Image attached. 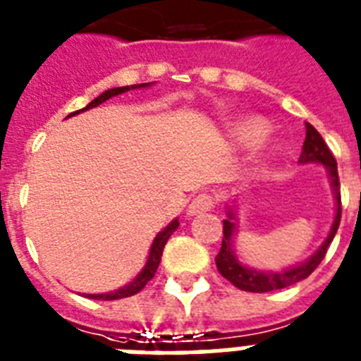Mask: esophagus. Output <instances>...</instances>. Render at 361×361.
<instances>
[{
  "label": "esophagus",
  "mask_w": 361,
  "mask_h": 361,
  "mask_svg": "<svg viewBox=\"0 0 361 361\" xmlns=\"http://www.w3.org/2000/svg\"><path fill=\"white\" fill-rule=\"evenodd\" d=\"M214 204H216L214 195H210V193H199V195H195V197L192 199V202H190L188 214H190V216H197V214L208 212V210H212Z\"/></svg>",
  "instance_id": "34e87169"
}]
</instances>
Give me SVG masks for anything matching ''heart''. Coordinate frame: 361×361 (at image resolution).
I'll list each match as a JSON object with an SVG mask.
<instances>
[{
	"instance_id": "heart-1",
	"label": "heart",
	"mask_w": 361,
	"mask_h": 361,
	"mask_svg": "<svg viewBox=\"0 0 361 361\" xmlns=\"http://www.w3.org/2000/svg\"><path fill=\"white\" fill-rule=\"evenodd\" d=\"M267 133H269V125L264 120H258V118L241 121L240 125H236V129H234V136L243 145L258 144L260 140L266 138Z\"/></svg>"
}]
</instances>
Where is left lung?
I'll return each instance as SVG.
<instances>
[{
  "label": "left lung",
  "instance_id": "left-lung-1",
  "mask_svg": "<svg viewBox=\"0 0 361 361\" xmlns=\"http://www.w3.org/2000/svg\"><path fill=\"white\" fill-rule=\"evenodd\" d=\"M300 162H321L326 166L330 173V180H332V188L336 193V219L334 225L330 228V234L326 238L323 245L319 247V251L315 252L310 260L305 264H300L297 267L286 269L282 273H260V271L249 269L238 264V260L232 255V234H234V214L228 212V219L223 221V241L221 249L216 256L217 271L225 276L231 284L243 291H252V293H266V291L284 290L288 286H293L297 282L305 281L306 276H310L317 269L321 262H323L326 249L334 240L336 232H338L339 221H341V192H339V177H338V162H336L334 154L329 149V145L324 144L323 136L315 130L314 125L306 123V138L305 145H302V154H300Z\"/></svg>",
  "mask_w": 361,
  "mask_h": 361
}]
</instances>
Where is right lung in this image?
Returning <instances> with one entry per match:
<instances>
[{
  "label": "right lung",
  "mask_w": 361,
  "mask_h": 361,
  "mask_svg": "<svg viewBox=\"0 0 361 361\" xmlns=\"http://www.w3.org/2000/svg\"><path fill=\"white\" fill-rule=\"evenodd\" d=\"M144 86H149V82H142V85H130V86H120V88H110V90L103 92L99 97H95V99L92 101V103H88V105H86L82 110L94 109V106L101 105L103 101L110 99V97H114V95H120V94H123V92L133 90V88H144ZM79 112H80V110H77V112H71L70 116L79 114ZM177 227H178V221L175 219V221L169 223L168 227L164 228L162 232H159V234H157V238H154V241H153V245H151V251H149V258H147V264H145L144 271H142V273H140V275L136 276V279H134L130 284L123 286V288L112 291V293L86 295V297H90V299H97V300H116V299H125V297H130V295L138 293L140 290H144L145 284H147V282L153 279L154 273H157V269H159L160 256H162L164 245L168 243L169 236L173 234L175 228H177Z\"/></svg>",
  "instance_id": "add662e5"
}]
</instances>
